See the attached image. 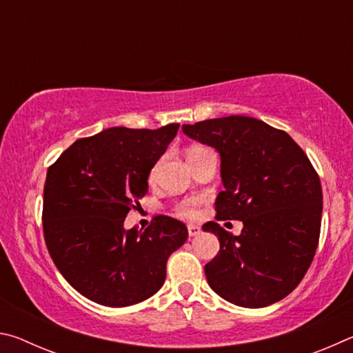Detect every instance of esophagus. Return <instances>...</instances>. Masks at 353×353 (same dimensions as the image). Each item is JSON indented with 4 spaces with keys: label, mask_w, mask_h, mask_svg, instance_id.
<instances>
[{
    "label": "esophagus",
    "mask_w": 353,
    "mask_h": 353,
    "mask_svg": "<svg viewBox=\"0 0 353 353\" xmlns=\"http://www.w3.org/2000/svg\"><path fill=\"white\" fill-rule=\"evenodd\" d=\"M201 234V227L194 224H188V235L190 236H198Z\"/></svg>",
    "instance_id": "1"
}]
</instances>
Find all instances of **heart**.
Instances as JSON below:
<instances>
[{"label":"heart","mask_w":353,"mask_h":353,"mask_svg":"<svg viewBox=\"0 0 353 353\" xmlns=\"http://www.w3.org/2000/svg\"><path fill=\"white\" fill-rule=\"evenodd\" d=\"M201 151H204L202 148H191L187 157H190V155H194L198 154ZM198 204H199V199L198 198H190V199H185L182 201L181 204L177 205V210L181 212L182 214H185V216H194L196 213H198Z\"/></svg>","instance_id":"obj_1"}]
</instances>
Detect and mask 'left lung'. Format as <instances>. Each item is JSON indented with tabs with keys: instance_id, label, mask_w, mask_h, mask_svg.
<instances>
[{
	"instance_id": "1",
	"label": "left lung",
	"mask_w": 353,
	"mask_h": 353,
	"mask_svg": "<svg viewBox=\"0 0 353 353\" xmlns=\"http://www.w3.org/2000/svg\"><path fill=\"white\" fill-rule=\"evenodd\" d=\"M182 130L221 157L224 191L214 202L216 218L243 223L240 235L214 221L202 225L219 240L218 255L205 265L208 285L244 308L282 301L318 248L322 188L313 165L288 134L256 118H213Z\"/></svg>"
}]
</instances>
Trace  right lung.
Returning a JSON list of instances; mask_svg holds the SVG:
<instances>
[{"mask_svg":"<svg viewBox=\"0 0 353 353\" xmlns=\"http://www.w3.org/2000/svg\"><path fill=\"white\" fill-rule=\"evenodd\" d=\"M177 129H104L74 141L46 172V248L65 280L99 305L129 307L154 296L168 256L187 241V225L163 214L146 230L124 229Z\"/></svg>","mask_w":353,"mask_h":353,"instance_id":"right-lung-1","label":"right lung"}]
</instances>
